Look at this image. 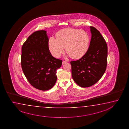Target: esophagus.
Instances as JSON below:
<instances>
[{
  "label": "esophagus",
  "mask_w": 129,
  "mask_h": 129,
  "mask_svg": "<svg viewBox=\"0 0 129 129\" xmlns=\"http://www.w3.org/2000/svg\"><path fill=\"white\" fill-rule=\"evenodd\" d=\"M67 63V61H63V62H62V64H64V63Z\"/></svg>",
  "instance_id": "1"
}]
</instances>
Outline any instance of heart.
<instances>
[{
	"label": "heart",
	"mask_w": 129,
	"mask_h": 129,
	"mask_svg": "<svg viewBox=\"0 0 129 129\" xmlns=\"http://www.w3.org/2000/svg\"><path fill=\"white\" fill-rule=\"evenodd\" d=\"M56 39L49 38L50 51L55 57H59L66 48V52L74 59L81 58L89 49L90 38L88 34L83 30L64 28L56 34Z\"/></svg>",
	"instance_id": "1"
}]
</instances>
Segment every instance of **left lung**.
Returning <instances> with one entry per match:
<instances>
[{
    "instance_id": "left-lung-1",
    "label": "left lung",
    "mask_w": 129,
    "mask_h": 129,
    "mask_svg": "<svg viewBox=\"0 0 129 129\" xmlns=\"http://www.w3.org/2000/svg\"><path fill=\"white\" fill-rule=\"evenodd\" d=\"M91 38L86 53L81 58L71 61L73 80L81 87H88L101 79L106 71L108 49L106 41L100 32L90 27Z\"/></svg>"
}]
</instances>
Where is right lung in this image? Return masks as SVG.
Wrapping results in <instances>:
<instances>
[{"mask_svg": "<svg viewBox=\"0 0 129 129\" xmlns=\"http://www.w3.org/2000/svg\"><path fill=\"white\" fill-rule=\"evenodd\" d=\"M45 30L31 35L22 47L21 66L23 74L33 87L41 90L51 89L57 80L56 70L62 60L52 56L49 38Z\"/></svg>", "mask_w": 129, "mask_h": 129, "instance_id": "right-lung-1", "label": "right lung"}]
</instances>
